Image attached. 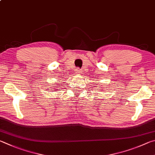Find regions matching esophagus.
<instances>
[{
    "mask_svg": "<svg viewBox=\"0 0 155 155\" xmlns=\"http://www.w3.org/2000/svg\"><path fill=\"white\" fill-rule=\"evenodd\" d=\"M75 73H78V74H79V73H82V69H80V68H76L75 69Z\"/></svg>",
    "mask_w": 155,
    "mask_h": 155,
    "instance_id": "34e87169",
    "label": "esophagus"
}]
</instances>
